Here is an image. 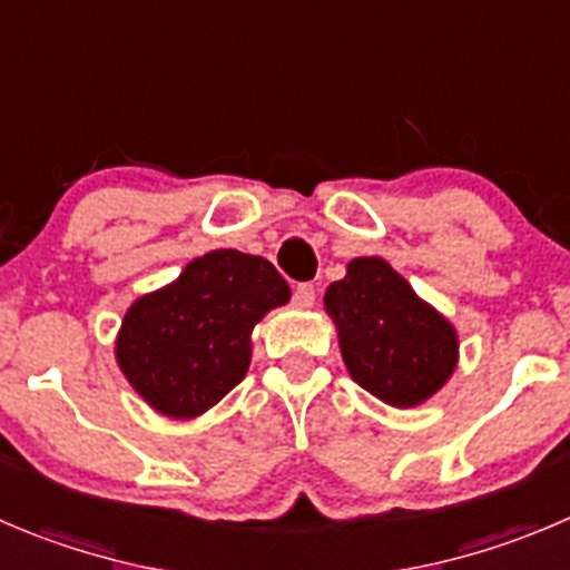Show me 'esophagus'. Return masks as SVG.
I'll return each mask as SVG.
<instances>
[{"mask_svg":"<svg viewBox=\"0 0 570 570\" xmlns=\"http://www.w3.org/2000/svg\"><path fill=\"white\" fill-rule=\"evenodd\" d=\"M313 302H316V288H313V285H296L294 305L296 307H313Z\"/></svg>","mask_w":570,"mask_h":570,"instance_id":"34e87169","label":"esophagus"}]
</instances>
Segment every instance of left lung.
<instances>
[{"label": "left lung", "instance_id": "obj_1", "mask_svg": "<svg viewBox=\"0 0 570 570\" xmlns=\"http://www.w3.org/2000/svg\"><path fill=\"white\" fill-rule=\"evenodd\" d=\"M324 307L338 327L352 381L383 403H425L456 370V330L386 259H352L344 279L324 294Z\"/></svg>", "mask_w": 570, "mask_h": 570}]
</instances>
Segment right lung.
I'll return each mask as SVG.
<instances>
[{"instance_id": "right-lung-1", "label": "right lung", "mask_w": 570, "mask_h": 570, "mask_svg": "<svg viewBox=\"0 0 570 570\" xmlns=\"http://www.w3.org/2000/svg\"><path fill=\"white\" fill-rule=\"evenodd\" d=\"M288 299V282L268 259L235 248L204 254L128 307L119 370L159 414H204L246 377L254 324Z\"/></svg>"}]
</instances>
